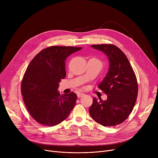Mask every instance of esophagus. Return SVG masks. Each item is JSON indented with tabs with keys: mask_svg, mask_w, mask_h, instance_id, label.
<instances>
[{
	"mask_svg": "<svg viewBox=\"0 0 158 158\" xmlns=\"http://www.w3.org/2000/svg\"><path fill=\"white\" fill-rule=\"evenodd\" d=\"M85 95V94H82V93H78L77 95V97H78V98H81V97H83Z\"/></svg>",
	"mask_w": 158,
	"mask_h": 158,
	"instance_id": "1",
	"label": "esophagus"
}]
</instances>
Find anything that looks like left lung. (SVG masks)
I'll list each match as a JSON object with an SVG mask.
<instances>
[{"mask_svg": "<svg viewBox=\"0 0 158 158\" xmlns=\"http://www.w3.org/2000/svg\"><path fill=\"white\" fill-rule=\"evenodd\" d=\"M108 57L110 69L98 88L107 95L106 101L94 98L89 112L92 118L105 127H113L125 121L135 106L138 96L136 75L121 50L112 44L92 45Z\"/></svg>", "mask_w": 158, "mask_h": 158, "instance_id": "left-lung-1", "label": "left lung"}]
</instances>
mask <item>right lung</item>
Masks as SVG:
<instances>
[{
	"instance_id": "right-lung-1",
	"label": "right lung",
	"mask_w": 158,
	"mask_h": 158,
	"mask_svg": "<svg viewBox=\"0 0 158 158\" xmlns=\"http://www.w3.org/2000/svg\"><path fill=\"white\" fill-rule=\"evenodd\" d=\"M81 47L51 46L40 51L30 62L22 81L23 102L31 117L46 126H54L69 117L76 94L60 95L59 82L66 77L65 60Z\"/></svg>"
}]
</instances>
